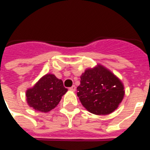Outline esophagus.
<instances>
[{"instance_id":"esophagus-1","label":"esophagus","mask_w":150,"mask_h":150,"mask_svg":"<svg viewBox=\"0 0 150 150\" xmlns=\"http://www.w3.org/2000/svg\"><path fill=\"white\" fill-rule=\"evenodd\" d=\"M69 90H70V91H75V90H76V87H75V85H73L72 87H71V88H69Z\"/></svg>"}]
</instances>
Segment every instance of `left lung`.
<instances>
[{
    "mask_svg": "<svg viewBox=\"0 0 150 150\" xmlns=\"http://www.w3.org/2000/svg\"><path fill=\"white\" fill-rule=\"evenodd\" d=\"M77 96L83 106L96 115H107L118 108L125 96L124 84L104 66L85 70L80 76Z\"/></svg>",
    "mask_w": 150,
    "mask_h": 150,
    "instance_id": "8db88e82",
    "label": "left lung"
}]
</instances>
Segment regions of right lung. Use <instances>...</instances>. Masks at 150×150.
I'll return each mask as SVG.
<instances>
[{"mask_svg":"<svg viewBox=\"0 0 150 150\" xmlns=\"http://www.w3.org/2000/svg\"><path fill=\"white\" fill-rule=\"evenodd\" d=\"M67 91L61 79L53 74H46L34 87L28 88L25 96L30 107L42 112H48L59 104Z\"/></svg>","mask_w":150,"mask_h":150,"instance_id":"right-lung-1","label":"right lung"}]
</instances>
